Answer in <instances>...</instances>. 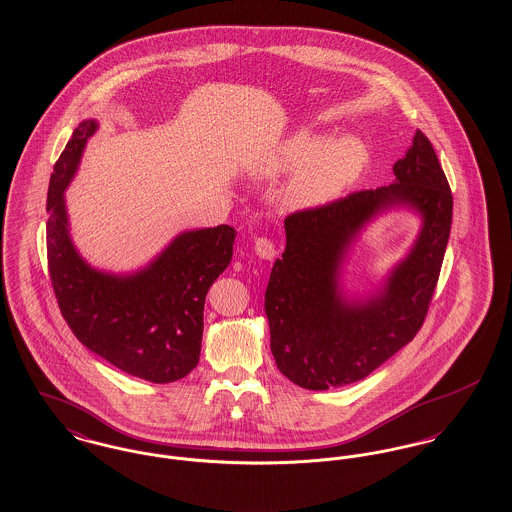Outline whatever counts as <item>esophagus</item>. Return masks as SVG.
Instances as JSON below:
<instances>
[{
	"label": "esophagus",
	"instance_id": "esophagus-1",
	"mask_svg": "<svg viewBox=\"0 0 512 512\" xmlns=\"http://www.w3.org/2000/svg\"><path fill=\"white\" fill-rule=\"evenodd\" d=\"M254 250L260 258L271 260L275 256V243L268 237H258V239H254Z\"/></svg>",
	"mask_w": 512,
	"mask_h": 512
}]
</instances>
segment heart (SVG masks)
I'll return each instance as SVG.
<instances>
[{
  "label": "heart",
  "mask_w": 512,
  "mask_h": 512,
  "mask_svg": "<svg viewBox=\"0 0 512 512\" xmlns=\"http://www.w3.org/2000/svg\"><path fill=\"white\" fill-rule=\"evenodd\" d=\"M368 162L364 144L352 136L320 142L308 133L283 140L269 158V173L296 171L287 187V202L296 208L322 206L335 200L362 175Z\"/></svg>",
  "instance_id": "heart-1"
}]
</instances>
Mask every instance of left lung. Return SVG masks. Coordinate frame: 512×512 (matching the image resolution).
<instances>
[{
  "label": "left lung",
  "mask_w": 512,
  "mask_h": 512,
  "mask_svg": "<svg viewBox=\"0 0 512 512\" xmlns=\"http://www.w3.org/2000/svg\"><path fill=\"white\" fill-rule=\"evenodd\" d=\"M397 181L285 217L287 246L266 289L271 354L293 383L323 391L370 376L408 345L430 310L453 221V194L430 138L416 131L393 165ZM408 203L425 227L386 291L368 303H347L336 268L353 233L379 209Z\"/></svg>",
  "instance_id": "1"
}]
</instances>
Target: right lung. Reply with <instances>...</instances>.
<instances>
[{"mask_svg":"<svg viewBox=\"0 0 512 512\" xmlns=\"http://www.w3.org/2000/svg\"><path fill=\"white\" fill-rule=\"evenodd\" d=\"M96 129L94 121H82L50 179L46 246L54 295L86 349L131 376L171 383L198 364L204 300L231 262L235 229L217 225L183 233L150 268L131 277L88 268L67 233L63 190Z\"/></svg>","mask_w":512,"mask_h":512,"instance_id":"obj_1","label":"right lung"}]
</instances>
